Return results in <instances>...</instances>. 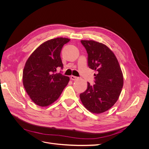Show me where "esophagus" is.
I'll return each instance as SVG.
<instances>
[{"mask_svg": "<svg viewBox=\"0 0 149 149\" xmlns=\"http://www.w3.org/2000/svg\"><path fill=\"white\" fill-rule=\"evenodd\" d=\"M70 78H71L72 80L74 81V80H76V79H77L78 78L77 77V76H73V75H71V76H70Z\"/></svg>", "mask_w": 149, "mask_h": 149, "instance_id": "1", "label": "esophagus"}]
</instances>
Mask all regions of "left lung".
Returning a JSON list of instances; mask_svg holds the SVG:
<instances>
[{
    "mask_svg": "<svg viewBox=\"0 0 149 149\" xmlns=\"http://www.w3.org/2000/svg\"><path fill=\"white\" fill-rule=\"evenodd\" d=\"M88 53V65L97 71L94 83L88 82L87 89L80 94L83 104L93 113L107 111L118 101L123 86V75L119 62L105 45L93 40H81Z\"/></svg>",
    "mask_w": 149,
    "mask_h": 149,
    "instance_id": "obj_1",
    "label": "left lung"
}]
</instances>
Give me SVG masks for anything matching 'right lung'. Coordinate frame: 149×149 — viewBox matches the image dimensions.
Listing matches in <instances>:
<instances>
[{
	"mask_svg": "<svg viewBox=\"0 0 149 149\" xmlns=\"http://www.w3.org/2000/svg\"><path fill=\"white\" fill-rule=\"evenodd\" d=\"M66 38L48 40L40 45L26 61L23 71V84L28 95L36 104L47 106L60 97L69 82L68 76L62 74L60 53Z\"/></svg>",
	"mask_w": 149,
	"mask_h": 149,
	"instance_id": "1",
	"label": "right lung"
}]
</instances>
